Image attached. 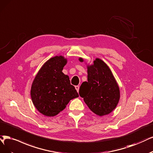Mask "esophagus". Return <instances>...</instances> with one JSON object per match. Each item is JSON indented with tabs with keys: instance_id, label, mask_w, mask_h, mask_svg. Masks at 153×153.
Returning <instances> with one entry per match:
<instances>
[{
	"instance_id": "esophagus-1",
	"label": "esophagus",
	"mask_w": 153,
	"mask_h": 153,
	"mask_svg": "<svg viewBox=\"0 0 153 153\" xmlns=\"http://www.w3.org/2000/svg\"><path fill=\"white\" fill-rule=\"evenodd\" d=\"M75 88H76V89L77 90V91L79 92V86H75Z\"/></svg>"
}]
</instances>
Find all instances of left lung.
<instances>
[{
  "instance_id": "left-lung-1",
  "label": "left lung",
  "mask_w": 153,
  "mask_h": 153,
  "mask_svg": "<svg viewBox=\"0 0 153 153\" xmlns=\"http://www.w3.org/2000/svg\"><path fill=\"white\" fill-rule=\"evenodd\" d=\"M83 61L81 58L79 60ZM79 95L95 114L103 116L114 110L119 101V87L108 66L100 59L88 66V81L83 82Z\"/></svg>"
}]
</instances>
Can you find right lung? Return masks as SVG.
<instances>
[{
    "label": "right lung",
    "instance_id": "obj_1",
    "mask_svg": "<svg viewBox=\"0 0 153 153\" xmlns=\"http://www.w3.org/2000/svg\"><path fill=\"white\" fill-rule=\"evenodd\" d=\"M67 59L55 56L47 60L34 79L31 97L33 105L43 115L53 117L63 110L70 100L79 94L68 76L62 72Z\"/></svg>",
    "mask_w": 153,
    "mask_h": 153
}]
</instances>
